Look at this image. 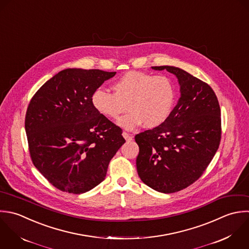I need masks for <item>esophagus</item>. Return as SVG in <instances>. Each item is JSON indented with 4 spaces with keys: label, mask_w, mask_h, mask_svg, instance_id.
I'll list each match as a JSON object with an SVG mask.
<instances>
[{
    "label": "esophagus",
    "mask_w": 249,
    "mask_h": 249,
    "mask_svg": "<svg viewBox=\"0 0 249 249\" xmlns=\"http://www.w3.org/2000/svg\"><path fill=\"white\" fill-rule=\"evenodd\" d=\"M122 136H123L124 139L127 140V141H132V140L134 139V136H133L132 134L127 133V132H123V133H122Z\"/></svg>",
    "instance_id": "esophagus-1"
}]
</instances>
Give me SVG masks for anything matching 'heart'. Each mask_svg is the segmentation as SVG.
<instances>
[{
  "instance_id": "obj_1",
  "label": "heart",
  "mask_w": 249,
  "mask_h": 249,
  "mask_svg": "<svg viewBox=\"0 0 249 249\" xmlns=\"http://www.w3.org/2000/svg\"><path fill=\"white\" fill-rule=\"evenodd\" d=\"M112 93L102 88L91 95L95 110L107 119H119L118 124L128 130L143 123L146 128H155L170 116L176 102V87L164 74L154 75L142 71H129L111 85Z\"/></svg>"
}]
</instances>
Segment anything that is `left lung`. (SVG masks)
<instances>
[{"label": "left lung", "mask_w": 249, "mask_h": 249, "mask_svg": "<svg viewBox=\"0 0 249 249\" xmlns=\"http://www.w3.org/2000/svg\"><path fill=\"white\" fill-rule=\"evenodd\" d=\"M174 73L181 96L167 120L135 137L140 147L138 175L150 188L162 193L180 191L198 180L221 140V112L213 88L187 71L156 66Z\"/></svg>", "instance_id": "left-lung-1"}]
</instances>
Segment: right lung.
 Segmentation results:
<instances>
[{"label":"right lung","instance_id":"1","mask_svg":"<svg viewBox=\"0 0 249 249\" xmlns=\"http://www.w3.org/2000/svg\"><path fill=\"white\" fill-rule=\"evenodd\" d=\"M115 71L67 69L33 96L25 116L34 166L57 189L85 193L106 178L125 142L122 129L99 114L91 95Z\"/></svg>","mask_w":249,"mask_h":249}]
</instances>
